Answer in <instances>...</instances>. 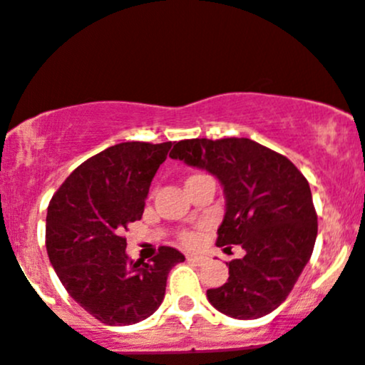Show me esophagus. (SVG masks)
<instances>
[{
	"instance_id": "esophagus-1",
	"label": "esophagus",
	"mask_w": 365,
	"mask_h": 365,
	"mask_svg": "<svg viewBox=\"0 0 365 365\" xmlns=\"http://www.w3.org/2000/svg\"><path fill=\"white\" fill-rule=\"evenodd\" d=\"M187 259L192 263H195V265H202L207 258L206 256H199V255H187Z\"/></svg>"
}]
</instances>
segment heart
<instances>
[{
    "mask_svg": "<svg viewBox=\"0 0 365 365\" xmlns=\"http://www.w3.org/2000/svg\"><path fill=\"white\" fill-rule=\"evenodd\" d=\"M202 176H206V175H190L189 178H187V182H192V180L202 178ZM187 182H185V183H187ZM182 241L185 242V244H192V242H194V235H192V234H189V232H187V234H183V235H182Z\"/></svg>",
    "mask_w": 365,
    "mask_h": 365,
    "instance_id": "b5f03b06",
    "label": "heart"
}]
</instances>
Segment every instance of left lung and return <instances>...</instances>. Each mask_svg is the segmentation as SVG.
Wrapping results in <instances>:
<instances>
[{"instance_id":"obj_1","label":"left lung","mask_w":365,"mask_h":365,"mask_svg":"<svg viewBox=\"0 0 365 365\" xmlns=\"http://www.w3.org/2000/svg\"><path fill=\"white\" fill-rule=\"evenodd\" d=\"M171 159L206 170L225 195L216 246H241L228 280L207 299L228 317L253 320L287 298L317 239L310 185L284 155L250 138H194L175 143Z\"/></svg>"}]
</instances>
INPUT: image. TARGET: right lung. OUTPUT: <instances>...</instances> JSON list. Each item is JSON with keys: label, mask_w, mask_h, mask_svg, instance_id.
<instances>
[{"label": "right lung", "mask_w": 365, "mask_h": 365, "mask_svg": "<svg viewBox=\"0 0 365 365\" xmlns=\"http://www.w3.org/2000/svg\"><path fill=\"white\" fill-rule=\"evenodd\" d=\"M171 142H124L76 168L51 197L46 251L74 302L107 326H130L163 303L166 279L185 256L163 246L149 263L133 262L123 237L142 218L154 175Z\"/></svg>", "instance_id": "add662e5"}]
</instances>
